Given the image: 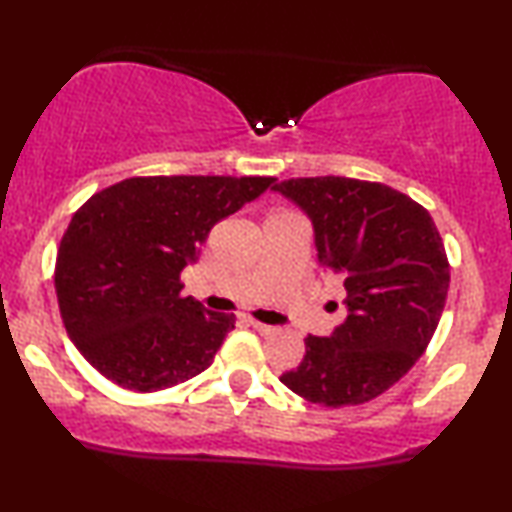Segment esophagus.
Wrapping results in <instances>:
<instances>
[{"label":"esophagus","mask_w":512,"mask_h":512,"mask_svg":"<svg viewBox=\"0 0 512 512\" xmlns=\"http://www.w3.org/2000/svg\"><path fill=\"white\" fill-rule=\"evenodd\" d=\"M249 324H251V328H254V331H258V333H261V335H270V333H275V326H268V324H263V321H256V319H251Z\"/></svg>","instance_id":"obj_1"}]
</instances>
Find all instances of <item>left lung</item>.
<instances>
[{
  "mask_svg": "<svg viewBox=\"0 0 512 512\" xmlns=\"http://www.w3.org/2000/svg\"><path fill=\"white\" fill-rule=\"evenodd\" d=\"M312 219L319 263L342 277L347 319L331 338H305L282 380L324 408L373 401L415 366L436 333L450 263L431 214L396 188L349 177L275 184Z\"/></svg>",
  "mask_w": 512,
  "mask_h": 512,
  "instance_id": "left-lung-1",
  "label": "left lung"
}]
</instances>
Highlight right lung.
<instances>
[{"mask_svg": "<svg viewBox=\"0 0 512 512\" xmlns=\"http://www.w3.org/2000/svg\"><path fill=\"white\" fill-rule=\"evenodd\" d=\"M275 177H130L76 209L55 258L60 317L97 373L160 391L212 366L235 314L181 296L209 230Z\"/></svg>", "mask_w": 512, "mask_h": 512, "instance_id": "1", "label": "right lung"}]
</instances>
